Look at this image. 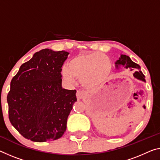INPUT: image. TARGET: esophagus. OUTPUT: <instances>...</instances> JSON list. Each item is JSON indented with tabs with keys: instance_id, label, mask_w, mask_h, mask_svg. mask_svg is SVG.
<instances>
[{
	"instance_id": "1",
	"label": "esophagus",
	"mask_w": 160,
	"mask_h": 160,
	"mask_svg": "<svg viewBox=\"0 0 160 160\" xmlns=\"http://www.w3.org/2000/svg\"><path fill=\"white\" fill-rule=\"evenodd\" d=\"M85 92L84 91H82V90H78L77 93H76V96H77L78 100H80V99L83 98L85 97Z\"/></svg>"
}]
</instances>
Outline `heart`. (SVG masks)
Here are the masks:
<instances>
[{
  "mask_svg": "<svg viewBox=\"0 0 160 160\" xmlns=\"http://www.w3.org/2000/svg\"><path fill=\"white\" fill-rule=\"evenodd\" d=\"M112 70V62L106 55L100 52L81 54L72 58L68 68L62 71V77L69 84L74 82L75 78H80L84 87L94 89L106 82Z\"/></svg>",
  "mask_w": 160,
  "mask_h": 160,
  "instance_id": "obj_1",
  "label": "heart"
}]
</instances>
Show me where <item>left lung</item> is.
<instances>
[{
    "label": "left lung",
    "mask_w": 160,
    "mask_h": 160,
    "mask_svg": "<svg viewBox=\"0 0 160 160\" xmlns=\"http://www.w3.org/2000/svg\"><path fill=\"white\" fill-rule=\"evenodd\" d=\"M116 67L118 68V65H122V66L126 68V69H128L130 68V70H135V72H134V76L136 78H138V80H142L145 82V80H144V75H143L142 72L141 71L140 66L137 63L134 62L132 60L130 57L126 55H121L120 58H119L118 60H117L115 62Z\"/></svg>",
    "instance_id": "left-lung-1"
}]
</instances>
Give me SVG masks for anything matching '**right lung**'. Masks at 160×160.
Instances as JSON below:
<instances>
[{"mask_svg": "<svg viewBox=\"0 0 160 160\" xmlns=\"http://www.w3.org/2000/svg\"><path fill=\"white\" fill-rule=\"evenodd\" d=\"M69 53L43 49L22 64L7 95L9 120L25 138L55 140L66 130L76 90L62 88L61 70Z\"/></svg>", "mask_w": 160, "mask_h": 160, "instance_id": "obj_1", "label": "right lung"}]
</instances>
